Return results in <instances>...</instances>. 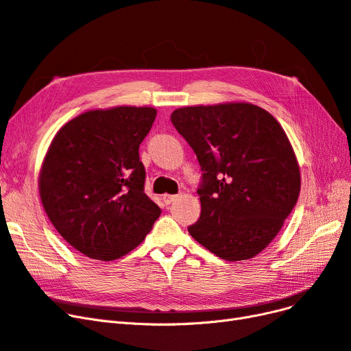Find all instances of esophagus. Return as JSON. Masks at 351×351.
<instances>
[{
  "instance_id": "esophagus-1",
  "label": "esophagus",
  "mask_w": 351,
  "mask_h": 351,
  "mask_svg": "<svg viewBox=\"0 0 351 351\" xmlns=\"http://www.w3.org/2000/svg\"><path fill=\"white\" fill-rule=\"evenodd\" d=\"M176 199H177L176 195H164V196H162V200H164L165 204H171Z\"/></svg>"
}]
</instances>
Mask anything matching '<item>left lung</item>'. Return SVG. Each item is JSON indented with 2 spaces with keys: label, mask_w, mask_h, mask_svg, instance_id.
Returning a JSON list of instances; mask_svg holds the SVG:
<instances>
[{
  "label": "left lung",
  "mask_w": 351,
  "mask_h": 351,
  "mask_svg": "<svg viewBox=\"0 0 351 351\" xmlns=\"http://www.w3.org/2000/svg\"><path fill=\"white\" fill-rule=\"evenodd\" d=\"M171 123L195 151L202 212L190 235L215 256L248 260L267 247L300 191L292 145L279 122L250 103L181 107Z\"/></svg>",
  "instance_id": "1"
}]
</instances>
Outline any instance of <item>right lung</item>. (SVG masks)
<instances>
[{
    "instance_id": "obj_1",
    "label": "right lung",
    "mask_w": 351,
    "mask_h": 351,
    "mask_svg": "<svg viewBox=\"0 0 351 351\" xmlns=\"http://www.w3.org/2000/svg\"><path fill=\"white\" fill-rule=\"evenodd\" d=\"M152 107L86 112L55 135L39 177L45 212L84 256L110 261L138 247L161 209L145 195L139 145Z\"/></svg>"
}]
</instances>
